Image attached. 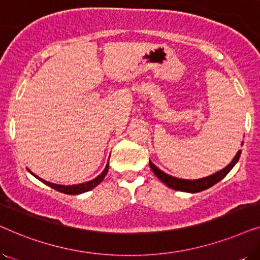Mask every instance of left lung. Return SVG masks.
Masks as SVG:
<instances>
[{"instance_id":"8db88e82","label":"left lung","mask_w":260,"mask_h":260,"mask_svg":"<svg viewBox=\"0 0 260 260\" xmlns=\"http://www.w3.org/2000/svg\"><path fill=\"white\" fill-rule=\"evenodd\" d=\"M243 144L244 142L241 143V145ZM240 155H241V150H238L232 161H231L230 165H227L225 168L219 170V172H216L214 174H212V175L202 177V179H198V180H184V179H179V177L170 176L165 172H162L161 169H158L151 161H149V166H150V168L152 172H154L155 175L157 176L158 179L166 184V186L172 188V189L187 191V193H198V191L208 189L209 187L214 186V184L218 183L220 180H222L223 177L231 172V169L237 165V162L239 161L240 158Z\"/></svg>"}]
</instances>
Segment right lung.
Masks as SVG:
<instances>
[{
    "label": "right lung",
    "instance_id": "add662e5",
    "mask_svg": "<svg viewBox=\"0 0 260 260\" xmlns=\"http://www.w3.org/2000/svg\"><path fill=\"white\" fill-rule=\"evenodd\" d=\"M27 170L31 174V175L37 177L38 180H40L42 183L47 184V186L53 188V189L60 191V193L70 194V195H78V194L85 193V191H88V190L93 189L94 187H97L98 184L101 183L103 180H104V177H105L106 174H108V170H109V163H108V165H106L104 170H103V172L99 174L97 177H94L93 180H90V181H87V182L79 183V184H72V186H63V184H56V183H53V182H48V181H46L44 179H40V177L35 175L34 173H31L28 168H27Z\"/></svg>",
    "mask_w": 260,
    "mask_h": 260
}]
</instances>
